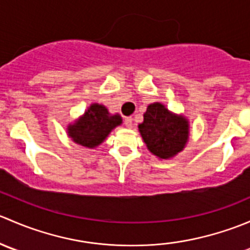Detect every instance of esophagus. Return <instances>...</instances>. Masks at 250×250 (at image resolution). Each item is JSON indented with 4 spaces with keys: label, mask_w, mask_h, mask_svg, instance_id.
I'll return each instance as SVG.
<instances>
[{
    "label": "esophagus",
    "mask_w": 250,
    "mask_h": 250,
    "mask_svg": "<svg viewBox=\"0 0 250 250\" xmlns=\"http://www.w3.org/2000/svg\"><path fill=\"white\" fill-rule=\"evenodd\" d=\"M125 125L127 128H132V125H133V118L132 117H127L125 120Z\"/></svg>",
    "instance_id": "esophagus-1"
}]
</instances>
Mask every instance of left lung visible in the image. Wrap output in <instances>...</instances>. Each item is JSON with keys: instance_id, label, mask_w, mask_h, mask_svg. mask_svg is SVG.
<instances>
[{"instance_id": "1", "label": "left lung", "mask_w": 250, "mask_h": 250, "mask_svg": "<svg viewBox=\"0 0 250 250\" xmlns=\"http://www.w3.org/2000/svg\"><path fill=\"white\" fill-rule=\"evenodd\" d=\"M138 128L148 151L162 160L178 155L188 141V121L183 115L170 112L161 103L148 105Z\"/></svg>"}]
</instances>
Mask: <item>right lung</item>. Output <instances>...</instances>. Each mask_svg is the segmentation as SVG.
I'll use <instances>...</instances> for the list:
<instances>
[{"label":"right lung","mask_w":250,"mask_h":250,"mask_svg":"<svg viewBox=\"0 0 250 250\" xmlns=\"http://www.w3.org/2000/svg\"><path fill=\"white\" fill-rule=\"evenodd\" d=\"M121 123L122 117L118 113L111 115L104 105L92 104L77 121L67 125V135L83 147L94 148Z\"/></svg>","instance_id":"right-lung-1"}]
</instances>
